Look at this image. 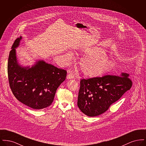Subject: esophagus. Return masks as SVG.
Segmentation results:
<instances>
[{
  "label": "esophagus",
  "instance_id": "1",
  "mask_svg": "<svg viewBox=\"0 0 146 146\" xmlns=\"http://www.w3.org/2000/svg\"><path fill=\"white\" fill-rule=\"evenodd\" d=\"M74 78V74H72V73H68L67 76V79H73Z\"/></svg>",
  "mask_w": 146,
  "mask_h": 146
}]
</instances>
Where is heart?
I'll return each instance as SVG.
<instances>
[{
  "instance_id": "1",
  "label": "heart",
  "mask_w": 146,
  "mask_h": 146,
  "mask_svg": "<svg viewBox=\"0 0 146 146\" xmlns=\"http://www.w3.org/2000/svg\"><path fill=\"white\" fill-rule=\"evenodd\" d=\"M85 55L79 62V68L85 76H97L106 72L111 66V60L107 52L99 47H92L82 50ZM67 58L70 60L72 54L68 52Z\"/></svg>"
}]
</instances>
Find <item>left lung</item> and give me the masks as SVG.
<instances>
[{
  "label": "left lung",
  "mask_w": 146,
  "mask_h": 146,
  "mask_svg": "<svg viewBox=\"0 0 146 146\" xmlns=\"http://www.w3.org/2000/svg\"><path fill=\"white\" fill-rule=\"evenodd\" d=\"M132 85L129 74L106 75L80 80L77 104L89 117H95L107 111Z\"/></svg>",
  "instance_id": "1"
}]
</instances>
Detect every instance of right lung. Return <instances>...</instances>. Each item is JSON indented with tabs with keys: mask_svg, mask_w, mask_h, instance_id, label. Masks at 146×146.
<instances>
[{
	"mask_svg": "<svg viewBox=\"0 0 146 146\" xmlns=\"http://www.w3.org/2000/svg\"><path fill=\"white\" fill-rule=\"evenodd\" d=\"M22 37L14 42L7 63V74L10 89L21 103L35 110L50 106L56 91L66 79L67 71L44 61H38L31 68L19 64L16 50Z\"/></svg>",
	"mask_w": 146,
	"mask_h": 146,
	"instance_id": "1",
	"label": "right lung"
}]
</instances>
